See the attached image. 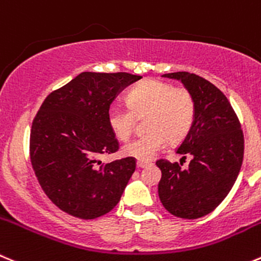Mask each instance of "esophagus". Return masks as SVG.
<instances>
[{
    "label": "esophagus",
    "mask_w": 261,
    "mask_h": 261,
    "mask_svg": "<svg viewBox=\"0 0 261 261\" xmlns=\"http://www.w3.org/2000/svg\"><path fill=\"white\" fill-rule=\"evenodd\" d=\"M150 161H140V160H138L137 161V166H138V168H145V166H148V165H150Z\"/></svg>",
    "instance_id": "esophagus-1"
}]
</instances>
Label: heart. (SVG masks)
Returning <instances> with one entry per match:
<instances>
[{"label": "heart", "mask_w": 261, "mask_h": 261, "mask_svg": "<svg viewBox=\"0 0 261 261\" xmlns=\"http://www.w3.org/2000/svg\"><path fill=\"white\" fill-rule=\"evenodd\" d=\"M126 108L114 106L108 111V124L116 140L126 141L132 136L136 119H142L147 130L123 147V153L140 161H150L166 140L179 143L187 138L196 119V101L185 87L168 82L145 79L129 89Z\"/></svg>", "instance_id": "heart-1"}]
</instances>
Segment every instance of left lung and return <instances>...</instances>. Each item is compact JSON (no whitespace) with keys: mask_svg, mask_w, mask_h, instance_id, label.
Masks as SVG:
<instances>
[{"mask_svg":"<svg viewBox=\"0 0 261 261\" xmlns=\"http://www.w3.org/2000/svg\"><path fill=\"white\" fill-rule=\"evenodd\" d=\"M178 79L192 92L196 119L177 152L192 156L183 163L159 159V197L170 214L183 219L205 217L219 206L234 185L244 160V132L237 114L219 88L188 71L164 74Z\"/></svg>","mask_w":261,"mask_h":261,"instance_id":"8db88e82","label":"left lung"}]
</instances>
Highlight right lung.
<instances>
[{
  "label": "right lung",
  "mask_w": 261,
  "mask_h": 261,
  "mask_svg": "<svg viewBox=\"0 0 261 261\" xmlns=\"http://www.w3.org/2000/svg\"><path fill=\"white\" fill-rule=\"evenodd\" d=\"M142 76L84 71L51 92L33 119L29 153L34 174L60 210L95 219L116 206L136 170V159L102 164L119 150L108 111L119 92Z\"/></svg>",
  "instance_id": "1"
}]
</instances>
